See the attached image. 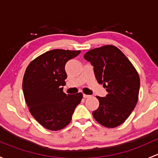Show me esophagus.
<instances>
[{
	"label": "esophagus",
	"mask_w": 158,
	"mask_h": 158,
	"mask_svg": "<svg viewBox=\"0 0 158 158\" xmlns=\"http://www.w3.org/2000/svg\"><path fill=\"white\" fill-rule=\"evenodd\" d=\"M90 97V95H88V94H83V98H88Z\"/></svg>",
	"instance_id": "34e87169"
}]
</instances>
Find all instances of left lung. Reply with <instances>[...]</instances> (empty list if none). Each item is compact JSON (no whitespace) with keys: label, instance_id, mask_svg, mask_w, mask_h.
Returning <instances> with one entry per match:
<instances>
[{"label":"left lung","instance_id":"1","mask_svg":"<svg viewBox=\"0 0 158 158\" xmlns=\"http://www.w3.org/2000/svg\"><path fill=\"white\" fill-rule=\"evenodd\" d=\"M84 58L94 66L97 81L107 92L99 97V107L93 111L101 125L114 128L122 124L135 108L140 79L129 59L117 47L105 45L88 51Z\"/></svg>","mask_w":158,"mask_h":158}]
</instances>
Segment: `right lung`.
Wrapping results in <instances>:
<instances>
[{
  "label": "right lung",
  "mask_w": 158,
  "mask_h": 158,
  "mask_svg": "<svg viewBox=\"0 0 158 158\" xmlns=\"http://www.w3.org/2000/svg\"><path fill=\"white\" fill-rule=\"evenodd\" d=\"M80 51L54 49L32 60L23 81L25 100L31 114L42 127L52 131L64 129L70 123L82 94L63 92L67 77L65 65Z\"/></svg>",
  "instance_id": "obj_1"
}]
</instances>
